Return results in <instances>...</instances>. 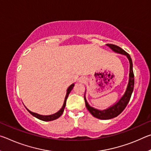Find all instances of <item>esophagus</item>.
<instances>
[{
  "mask_svg": "<svg viewBox=\"0 0 151 151\" xmlns=\"http://www.w3.org/2000/svg\"><path fill=\"white\" fill-rule=\"evenodd\" d=\"M79 82L81 83H85L86 82V78L85 77H81L79 79Z\"/></svg>",
  "mask_w": 151,
  "mask_h": 151,
  "instance_id": "obj_1",
  "label": "esophagus"
}]
</instances>
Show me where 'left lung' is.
Wrapping results in <instances>:
<instances>
[{"instance_id":"8db88e82","label":"left lung","mask_w":151,"mask_h":151,"mask_svg":"<svg viewBox=\"0 0 151 151\" xmlns=\"http://www.w3.org/2000/svg\"><path fill=\"white\" fill-rule=\"evenodd\" d=\"M106 45L111 48L114 52L127 56L130 63V71L129 83H128L126 91H125L123 96L120 99V100L116 103L113 104L112 106H110L107 109L101 111V110L96 109L91 106L87 103V101H86V97L85 96V101L86 109L88 110V111L91 112V114L93 116L102 120H107L114 118V117L119 115L124 111V109L126 108L127 105L129 103L130 99H131L134 85V73L133 69H132V62L130 55L127 52H125L123 49H122L121 47H118V46L112 44H106Z\"/></svg>"}]
</instances>
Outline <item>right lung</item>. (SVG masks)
Listing matches in <instances>:
<instances>
[{
    "label": "right lung",
    "mask_w": 151,
    "mask_h": 151,
    "mask_svg": "<svg viewBox=\"0 0 151 151\" xmlns=\"http://www.w3.org/2000/svg\"><path fill=\"white\" fill-rule=\"evenodd\" d=\"M74 85H75V84H72L67 89V91H66V96H65V101H64V104L62 106V108H61L59 111H58L57 112H56V113L53 114H50V115H40V114H39L37 113H35V112H31L30 111H29V109H27V111H29L30 114H32V116H35L36 118L39 119L40 120H41V121H53V120H55L58 118H59V117L62 115V114L63 113V111H64V109L65 108V106H66V99H67L68 96V94L70 93V91H72V89L74 87Z\"/></svg>",
    "instance_id": "obj_1"
}]
</instances>
